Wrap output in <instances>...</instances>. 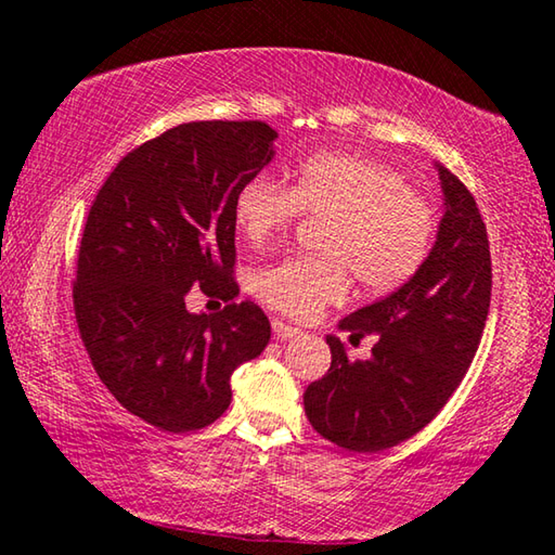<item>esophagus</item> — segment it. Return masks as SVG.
<instances>
[{
	"instance_id": "34e87169",
	"label": "esophagus",
	"mask_w": 555,
	"mask_h": 555,
	"mask_svg": "<svg viewBox=\"0 0 555 555\" xmlns=\"http://www.w3.org/2000/svg\"><path fill=\"white\" fill-rule=\"evenodd\" d=\"M271 327H274V335L279 337V340H291V337L300 335L298 327H291V325L281 323V321H274V323H271Z\"/></svg>"
}]
</instances>
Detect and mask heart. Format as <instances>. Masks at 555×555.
<instances>
[{"label": "heart", "instance_id": "b5f03b06", "mask_svg": "<svg viewBox=\"0 0 555 555\" xmlns=\"http://www.w3.org/2000/svg\"><path fill=\"white\" fill-rule=\"evenodd\" d=\"M300 212L325 218L321 257L284 259L255 276V294L291 318H313L345 298L347 274L370 296L403 286L426 264L436 237L426 195L397 168L354 154L308 158L288 188L251 178L234 198V224L255 247L286 234Z\"/></svg>", "mask_w": 555, "mask_h": 555}]
</instances>
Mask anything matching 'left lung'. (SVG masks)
Returning a JSON list of instances; mask_svg holds the SVG:
<instances>
[{
  "label": "left lung",
  "mask_w": 555,
  "mask_h": 555,
  "mask_svg": "<svg viewBox=\"0 0 555 555\" xmlns=\"http://www.w3.org/2000/svg\"><path fill=\"white\" fill-rule=\"evenodd\" d=\"M446 212L426 264L387 298L340 321L350 343L377 335L370 360L352 362L327 335L331 370L308 384L306 416L331 443L377 453L436 418L482 340L492 296L487 228L473 193L436 164Z\"/></svg>",
  "instance_id": "obj_1"
}]
</instances>
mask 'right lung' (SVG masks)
<instances>
[{"mask_svg": "<svg viewBox=\"0 0 555 555\" xmlns=\"http://www.w3.org/2000/svg\"><path fill=\"white\" fill-rule=\"evenodd\" d=\"M276 137L264 121L178 125L121 158L90 208L73 284L82 345L112 397L168 434L218 421L232 372L269 345L264 311L234 304V198ZM191 287L229 306L191 314Z\"/></svg>", "mask_w": 555, "mask_h": 555, "instance_id": "1", "label": "right lung"}]
</instances>
